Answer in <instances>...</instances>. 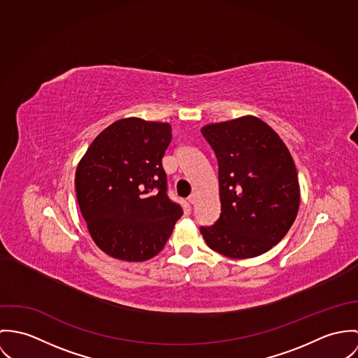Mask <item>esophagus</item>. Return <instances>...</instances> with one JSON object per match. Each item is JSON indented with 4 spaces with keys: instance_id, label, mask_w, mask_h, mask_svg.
<instances>
[{
    "instance_id": "esophagus-1",
    "label": "esophagus",
    "mask_w": 358,
    "mask_h": 358,
    "mask_svg": "<svg viewBox=\"0 0 358 358\" xmlns=\"http://www.w3.org/2000/svg\"><path fill=\"white\" fill-rule=\"evenodd\" d=\"M188 201H189L191 204H195V203H196V195H195V194H192V195L188 198Z\"/></svg>"
}]
</instances>
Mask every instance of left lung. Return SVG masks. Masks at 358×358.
I'll return each instance as SVG.
<instances>
[{
  "instance_id": "obj_1",
  "label": "left lung",
  "mask_w": 358,
  "mask_h": 358,
  "mask_svg": "<svg viewBox=\"0 0 358 358\" xmlns=\"http://www.w3.org/2000/svg\"><path fill=\"white\" fill-rule=\"evenodd\" d=\"M218 162L221 214L201 227L206 244L228 258L269 251L292 227L301 200L294 159L278 133L245 115L200 129Z\"/></svg>"
}]
</instances>
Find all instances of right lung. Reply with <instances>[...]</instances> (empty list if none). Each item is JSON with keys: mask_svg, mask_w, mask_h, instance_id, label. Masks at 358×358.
Wrapping results in <instances>:
<instances>
[{"mask_svg": "<svg viewBox=\"0 0 358 358\" xmlns=\"http://www.w3.org/2000/svg\"><path fill=\"white\" fill-rule=\"evenodd\" d=\"M170 141V123L123 118L106 127L80 160V213L107 255L126 262L154 258L182 215L166 194L162 158Z\"/></svg>", "mask_w": 358, "mask_h": 358, "instance_id": "add662e5", "label": "right lung"}]
</instances>
